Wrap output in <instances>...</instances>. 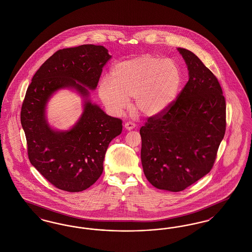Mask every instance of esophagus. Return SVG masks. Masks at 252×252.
<instances>
[{
  "instance_id": "obj_1",
  "label": "esophagus",
  "mask_w": 252,
  "mask_h": 252,
  "mask_svg": "<svg viewBox=\"0 0 252 252\" xmlns=\"http://www.w3.org/2000/svg\"><path fill=\"white\" fill-rule=\"evenodd\" d=\"M134 127H136V125L133 122H126V123H125V128L126 130H131Z\"/></svg>"
}]
</instances>
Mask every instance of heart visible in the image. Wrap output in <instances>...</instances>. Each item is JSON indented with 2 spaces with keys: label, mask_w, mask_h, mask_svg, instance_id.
<instances>
[{
  "label": "heart",
  "mask_w": 252,
  "mask_h": 252,
  "mask_svg": "<svg viewBox=\"0 0 252 252\" xmlns=\"http://www.w3.org/2000/svg\"><path fill=\"white\" fill-rule=\"evenodd\" d=\"M182 72L175 60L145 55L117 63L99 84L100 99L108 112L120 115L135 98V108L154 116L169 108L179 95Z\"/></svg>",
  "instance_id": "heart-1"
}]
</instances>
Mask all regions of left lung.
I'll use <instances>...</instances> for the list:
<instances>
[{"instance_id": "left-lung-1", "label": "left lung", "mask_w": 252, "mask_h": 252, "mask_svg": "<svg viewBox=\"0 0 252 252\" xmlns=\"http://www.w3.org/2000/svg\"><path fill=\"white\" fill-rule=\"evenodd\" d=\"M189 80L175 102L141 127V159L158 189L180 192L214 166L226 131V101L216 75L192 52L178 48Z\"/></svg>"}]
</instances>
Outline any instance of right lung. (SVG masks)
Masks as SVG:
<instances>
[{"mask_svg":"<svg viewBox=\"0 0 252 252\" xmlns=\"http://www.w3.org/2000/svg\"><path fill=\"white\" fill-rule=\"evenodd\" d=\"M111 58L101 45L84 44L59 50L36 71L21 111L31 164L58 189L81 192L103 173L108 144L120 135L119 118L106 114L88 98L95 90L104 65ZM74 88L85 100L82 117L71 130L59 132L49 126L45 108L61 88Z\"/></svg>","mask_w":252,"mask_h":252,"instance_id":"right-lung-1","label":"right lung"}]
</instances>
